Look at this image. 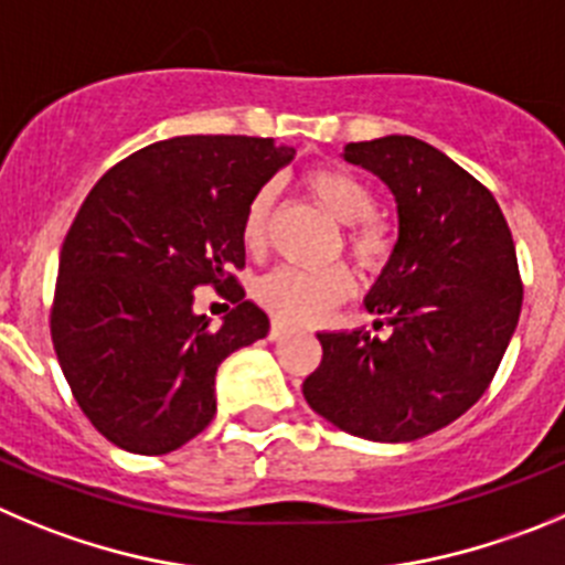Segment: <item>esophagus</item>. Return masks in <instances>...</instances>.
<instances>
[{"label": "esophagus", "mask_w": 565, "mask_h": 565, "mask_svg": "<svg viewBox=\"0 0 565 565\" xmlns=\"http://www.w3.org/2000/svg\"><path fill=\"white\" fill-rule=\"evenodd\" d=\"M287 329H289V326L284 323V320H273V323H270V334H267V337H270V340H281V337L287 334Z\"/></svg>", "instance_id": "obj_1"}]
</instances>
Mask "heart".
I'll use <instances>...</instances> for the list:
<instances>
[{"label": "heart", "instance_id": "heart-1", "mask_svg": "<svg viewBox=\"0 0 565 565\" xmlns=\"http://www.w3.org/2000/svg\"><path fill=\"white\" fill-rule=\"evenodd\" d=\"M300 189L326 211L334 223L345 225L342 231V247L356 267L367 276H379L390 267L398 247V234L393 223L376 214V192L365 178L345 167L320 163L300 172ZM273 214V189L262 186L247 200L245 214L239 223V239L247 253L258 256L267 247ZM354 292V278L345 267H329L323 273L295 270V267H278L258 278L256 300L273 318L287 323H315L340 307L348 295Z\"/></svg>", "mask_w": 565, "mask_h": 565}]
</instances>
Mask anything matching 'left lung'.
Here are the masks:
<instances>
[{
  "label": "left lung",
  "instance_id": "obj_1",
  "mask_svg": "<svg viewBox=\"0 0 565 565\" xmlns=\"http://www.w3.org/2000/svg\"><path fill=\"white\" fill-rule=\"evenodd\" d=\"M345 161L382 178L398 205V247L365 307L390 326L318 334L309 407L337 429L407 443L449 426L497 376L521 315L513 234L493 194L415 136L351 141Z\"/></svg>",
  "mask_w": 565,
  "mask_h": 565
}]
</instances>
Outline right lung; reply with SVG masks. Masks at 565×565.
Segmentation results:
<instances>
[{
  "mask_svg": "<svg viewBox=\"0 0 565 565\" xmlns=\"http://www.w3.org/2000/svg\"><path fill=\"white\" fill-rule=\"evenodd\" d=\"M292 147L253 136H175L110 167L68 228L50 331L75 402L134 455H167L217 413L214 376L270 320L234 270L239 223ZM214 286L237 307L220 330L191 309Z\"/></svg>",
  "mask_w": 565,
  "mask_h": 565,
  "instance_id": "right-lung-1",
  "label": "right lung"
}]
</instances>
